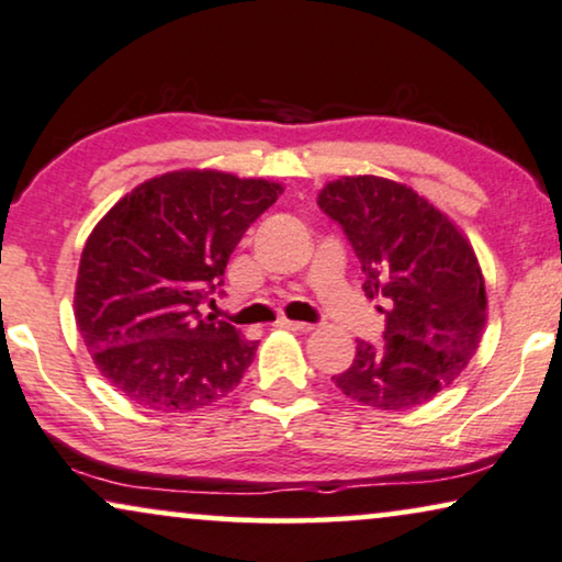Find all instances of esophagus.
Instances as JSON below:
<instances>
[{
	"instance_id": "esophagus-1",
	"label": "esophagus",
	"mask_w": 562,
	"mask_h": 562,
	"mask_svg": "<svg viewBox=\"0 0 562 562\" xmlns=\"http://www.w3.org/2000/svg\"><path fill=\"white\" fill-rule=\"evenodd\" d=\"M277 326H282V329H290V331H311V329H314V324L290 322V318H277Z\"/></svg>"
}]
</instances>
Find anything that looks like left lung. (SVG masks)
<instances>
[{"label": "left lung", "instance_id": "left-lung-1", "mask_svg": "<svg viewBox=\"0 0 562 562\" xmlns=\"http://www.w3.org/2000/svg\"><path fill=\"white\" fill-rule=\"evenodd\" d=\"M316 202L342 225L366 295L383 297L386 314L381 342L358 339L334 383L373 409L430 402L459 379L485 331V277L470 238L430 199L383 176H339Z\"/></svg>", "mask_w": 562, "mask_h": 562}]
</instances>
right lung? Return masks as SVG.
Masks as SVG:
<instances>
[{
    "label": "right lung",
    "instance_id": "obj_1",
    "mask_svg": "<svg viewBox=\"0 0 562 562\" xmlns=\"http://www.w3.org/2000/svg\"><path fill=\"white\" fill-rule=\"evenodd\" d=\"M282 183L212 168L147 179L119 199L85 240L75 322L92 363L126 400L194 412L244 379L259 342L202 318L233 248L272 207Z\"/></svg>",
    "mask_w": 562,
    "mask_h": 562
}]
</instances>
